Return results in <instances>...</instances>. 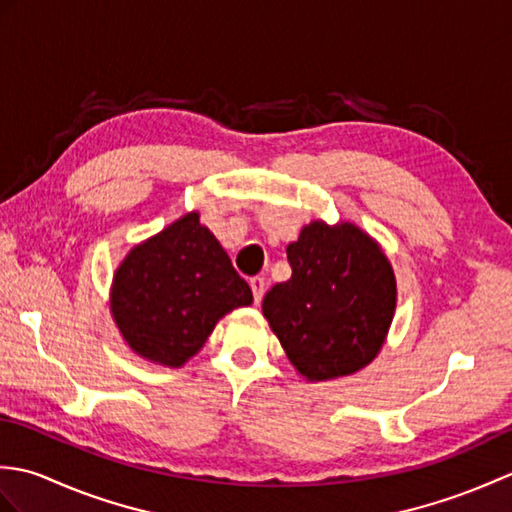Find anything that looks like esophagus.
Returning <instances> with one entry per match:
<instances>
[{"mask_svg":"<svg viewBox=\"0 0 512 512\" xmlns=\"http://www.w3.org/2000/svg\"><path fill=\"white\" fill-rule=\"evenodd\" d=\"M250 290H253L255 303L262 301L264 299V292H266V279L264 277H253V279H250Z\"/></svg>","mask_w":512,"mask_h":512,"instance_id":"34e87169","label":"esophagus"}]
</instances>
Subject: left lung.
Here are the masks:
<instances>
[{
	"label": "left lung",
	"instance_id": "obj_1",
	"mask_svg": "<svg viewBox=\"0 0 512 512\" xmlns=\"http://www.w3.org/2000/svg\"><path fill=\"white\" fill-rule=\"evenodd\" d=\"M292 277L262 310L290 363L308 380L354 374L383 347L396 279L378 244L354 224L312 222L286 248Z\"/></svg>",
	"mask_w": 512,
	"mask_h": 512
}]
</instances>
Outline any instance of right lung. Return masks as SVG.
I'll use <instances>...</instances> for the list:
<instances>
[{
	"label": "right lung",
	"mask_w": 512,
	"mask_h": 512,
	"mask_svg": "<svg viewBox=\"0 0 512 512\" xmlns=\"http://www.w3.org/2000/svg\"><path fill=\"white\" fill-rule=\"evenodd\" d=\"M253 292L198 213L180 217L127 255L116 270L112 314L140 356L180 367L226 312Z\"/></svg>",
	"instance_id": "right-lung-1"
}]
</instances>
